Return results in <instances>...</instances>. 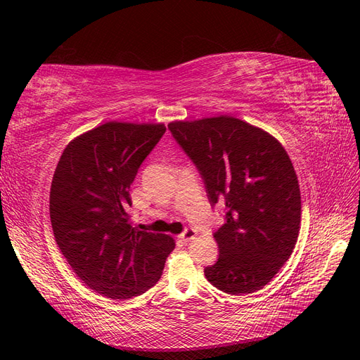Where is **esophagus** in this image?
Segmentation results:
<instances>
[{
  "label": "esophagus",
  "instance_id": "1",
  "mask_svg": "<svg viewBox=\"0 0 360 360\" xmlns=\"http://www.w3.org/2000/svg\"><path fill=\"white\" fill-rule=\"evenodd\" d=\"M195 236H197V231H195L193 230V228H184V231L179 236L180 238H181V240H184V242H188V240H192V238L195 237Z\"/></svg>",
  "mask_w": 360,
  "mask_h": 360
}]
</instances>
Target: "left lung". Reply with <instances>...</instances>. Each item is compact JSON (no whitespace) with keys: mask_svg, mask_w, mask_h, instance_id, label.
<instances>
[{"mask_svg":"<svg viewBox=\"0 0 360 360\" xmlns=\"http://www.w3.org/2000/svg\"><path fill=\"white\" fill-rule=\"evenodd\" d=\"M168 129L197 167L210 205H224L225 224L213 234L219 257L204 269L207 281L228 294L261 290L299 236L300 189L287 151L264 130L228 115Z\"/></svg>","mask_w":360,"mask_h":360,"instance_id":"8db88e82","label":"left lung"}]
</instances>
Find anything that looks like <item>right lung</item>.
I'll use <instances>...</instances> for the list:
<instances>
[{
	"label": "right lung",
	"mask_w": 360,
	"mask_h": 360,
	"mask_svg": "<svg viewBox=\"0 0 360 360\" xmlns=\"http://www.w3.org/2000/svg\"><path fill=\"white\" fill-rule=\"evenodd\" d=\"M165 130L105 123L73 139L53 174L49 213L56 242L78 278L105 297L146 292L176 246L169 236L129 222V188Z\"/></svg>",
	"instance_id": "add662e5"
}]
</instances>
